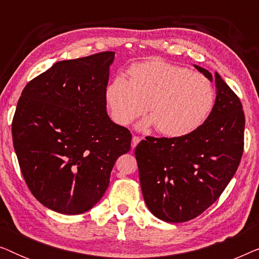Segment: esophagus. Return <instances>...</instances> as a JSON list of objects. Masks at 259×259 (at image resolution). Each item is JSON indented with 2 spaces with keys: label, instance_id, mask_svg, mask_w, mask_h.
I'll use <instances>...</instances> for the list:
<instances>
[{
  "label": "esophagus",
  "instance_id": "1",
  "mask_svg": "<svg viewBox=\"0 0 259 259\" xmlns=\"http://www.w3.org/2000/svg\"><path fill=\"white\" fill-rule=\"evenodd\" d=\"M139 141H140V138L134 136V137L132 138V148H136L137 145L139 144Z\"/></svg>",
  "mask_w": 259,
  "mask_h": 259
}]
</instances>
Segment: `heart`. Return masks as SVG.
Returning a JSON list of instances; mask_svg holds the SVG:
<instances>
[{
    "instance_id": "1",
    "label": "heart",
    "mask_w": 259,
    "mask_h": 259,
    "mask_svg": "<svg viewBox=\"0 0 259 259\" xmlns=\"http://www.w3.org/2000/svg\"><path fill=\"white\" fill-rule=\"evenodd\" d=\"M128 76L116 75L105 90L109 116L120 126L131 125L148 109L151 116L140 128L157 126L162 136L183 138L199 128L214 106L211 81L184 67L150 60L131 66Z\"/></svg>"
}]
</instances>
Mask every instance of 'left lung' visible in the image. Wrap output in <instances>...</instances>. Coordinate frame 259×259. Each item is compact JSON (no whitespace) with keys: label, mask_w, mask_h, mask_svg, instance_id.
<instances>
[{"label":"left lung","mask_w":259,"mask_h":259,"mask_svg":"<svg viewBox=\"0 0 259 259\" xmlns=\"http://www.w3.org/2000/svg\"><path fill=\"white\" fill-rule=\"evenodd\" d=\"M194 67L215 83L206 121L183 138H146L134 151L145 203L168 223L191 221L210 207L235 176L244 148L239 98L218 73Z\"/></svg>","instance_id":"8db88e82"}]
</instances>
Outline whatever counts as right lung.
<instances>
[{
  "label": "right lung",
  "instance_id": "add662e5",
  "mask_svg": "<svg viewBox=\"0 0 259 259\" xmlns=\"http://www.w3.org/2000/svg\"><path fill=\"white\" fill-rule=\"evenodd\" d=\"M114 52L65 60L24 87L12 133L21 172L33 196L63 214L91 210L109 185L132 134L106 111Z\"/></svg>",
  "mask_w": 259,
  "mask_h": 259
}]
</instances>
